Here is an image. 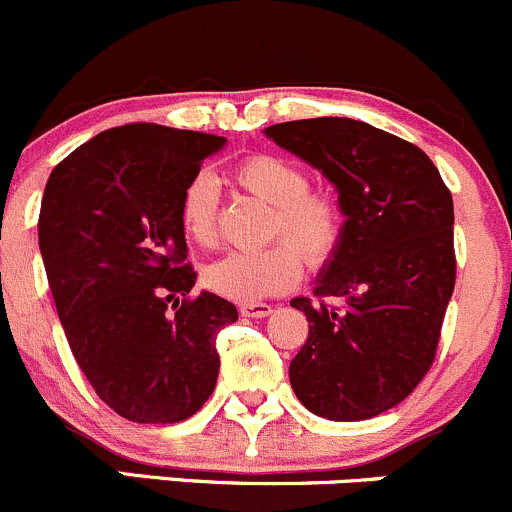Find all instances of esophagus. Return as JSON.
<instances>
[{"mask_svg": "<svg viewBox=\"0 0 512 512\" xmlns=\"http://www.w3.org/2000/svg\"><path fill=\"white\" fill-rule=\"evenodd\" d=\"M240 314L247 316V319H265V316L272 314L270 304H242Z\"/></svg>", "mask_w": 512, "mask_h": 512, "instance_id": "34e87169", "label": "esophagus"}]
</instances>
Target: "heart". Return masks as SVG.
<instances>
[{"label":"heart","mask_w":512,"mask_h":512,"mask_svg":"<svg viewBox=\"0 0 512 512\" xmlns=\"http://www.w3.org/2000/svg\"><path fill=\"white\" fill-rule=\"evenodd\" d=\"M233 181L270 206L267 238L287 240L311 267L331 260L343 235L341 203L333 193L309 188V174L299 164L274 154H252L235 164ZM218 203V184L211 174L201 171L188 179L179 206L188 240L201 247L215 245ZM291 248L279 242L265 250L230 252L206 267L203 282L225 299L260 304L297 287L301 260Z\"/></svg>","instance_id":"b5f03b06"}]
</instances>
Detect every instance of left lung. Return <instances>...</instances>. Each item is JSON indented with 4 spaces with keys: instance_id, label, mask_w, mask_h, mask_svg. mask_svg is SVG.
I'll return each instance as SVG.
<instances>
[{
    "instance_id": "left-lung-1",
    "label": "left lung",
    "mask_w": 512,
    "mask_h": 512,
    "mask_svg": "<svg viewBox=\"0 0 512 512\" xmlns=\"http://www.w3.org/2000/svg\"><path fill=\"white\" fill-rule=\"evenodd\" d=\"M265 134L336 186L346 218L314 289L343 304L292 299L309 338L289 383L319 417H378L422 383L437 355L456 282L451 193L422 149L351 117L282 122Z\"/></svg>"
}]
</instances>
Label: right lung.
<instances>
[{
    "instance_id": "obj_1",
    "label": "right lung",
    "mask_w": 512,
    "mask_h": 512,
    "mask_svg": "<svg viewBox=\"0 0 512 512\" xmlns=\"http://www.w3.org/2000/svg\"><path fill=\"white\" fill-rule=\"evenodd\" d=\"M223 144L134 122L100 132L48 176L39 247L58 319L88 383L129 422H184L215 390V336L238 309L213 292L188 299L196 272L184 265L179 206Z\"/></svg>"
}]
</instances>
